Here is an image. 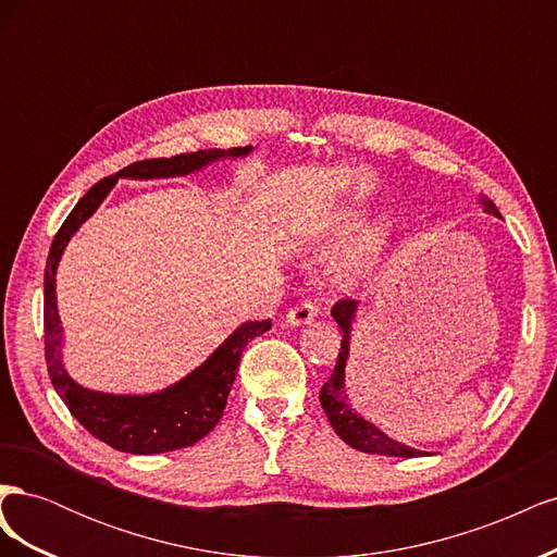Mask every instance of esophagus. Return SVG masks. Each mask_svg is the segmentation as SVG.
Segmentation results:
<instances>
[{
	"label": "esophagus",
	"instance_id": "obj_1",
	"mask_svg": "<svg viewBox=\"0 0 557 557\" xmlns=\"http://www.w3.org/2000/svg\"><path fill=\"white\" fill-rule=\"evenodd\" d=\"M315 315H318V309L311 305V301H301V305L293 307L288 313H285V323L290 327H301V325L313 323Z\"/></svg>",
	"mask_w": 557,
	"mask_h": 557
}]
</instances>
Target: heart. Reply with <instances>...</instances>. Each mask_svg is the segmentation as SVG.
I'll list each match as a JSON object with an SVG mask.
<instances>
[{"label":"heart","mask_w":557,"mask_h":557,"mask_svg":"<svg viewBox=\"0 0 557 557\" xmlns=\"http://www.w3.org/2000/svg\"><path fill=\"white\" fill-rule=\"evenodd\" d=\"M364 209L342 207L325 213L305 232V242L313 248H330L354 239L334 269V283L344 290L356 288L367 276H372L391 244V227L383 221L364 227Z\"/></svg>","instance_id":"heart-1"}]
</instances>
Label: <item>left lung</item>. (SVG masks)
<instances>
[{"label": "left lung", "mask_w": 557, "mask_h": 557, "mask_svg": "<svg viewBox=\"0 0 557 557\" xmlns=\"http://www.w3.org/2000/svg\"><path fill=\"white\" fill-rule=\"evenodd\" d=\"M479 205L483 207L485 213L499 218V211L493 205L491 197L479 195ZM356 313H358L356 299H342L332 307L334 323L342 327L344 336H342L339 360H336L334 372L327 379V383L320 387V404H323L330 425L334 428L336 434H339V440H344L350 448L362 450V453L393 455V458H418V455H428L425 450L411 448L407 444L393 440V436H387L383 430H379L374 423H369L367 418H362L356 409L350 407V397L346 391V364L350 358V332H352V323H356Z\"/></svg>", "instance_id": "1"}]
</instances>
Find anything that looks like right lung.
<instances>
[{"label": "right lung", "instance_id": "1", "mask_svg": "<svg viewBox=\"0 0 557 557\" xmlns=\"http://www.w3.org/2000/svg\"><path fill=\"white\" fill-rule=\"evenodd\" d=\"M252 146L227 150L211 148L174 158L134 162L115 176L95 183L78 199L74 211L66 215V221L55 234L53 246H50L44 274V330L48 376L78 423L92 436H97L99 442L109 444L115 450L132 455H156L193 446L199 440H205L215 428L218 420L223 418L230 387L239 369L242 350L250 339H256V336L272 327V320L239 325L197 369L185 374L181 381L162 387V391L146 395H113L90 391V387L76 383L70 376L62 360L64 332L55 295V274L62 252L78 232V227L88 221L113 190L117 178L153 181L188 176L201 172L205 166L218 160L246 158Z\"/></svg>", "mask_w": 557, "mask_h": 557}]
</instances>
